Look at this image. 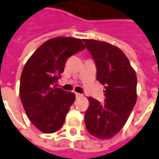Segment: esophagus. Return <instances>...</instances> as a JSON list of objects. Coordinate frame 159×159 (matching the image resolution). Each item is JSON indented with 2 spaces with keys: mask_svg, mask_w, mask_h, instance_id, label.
Segmentation results:
<instances>
[{
  "mask_svg": "<svg viewBox=\"0 0 159 159\" xmlns=\"http://www.w3.org/2000/svg\"><path fill=\"white\" fill-rule=\"evenodd\" d=\"M76 98H81V97H83V94H81L80 93H75Z\"/></svg>",
  "mask_w": 159,
  "mask_h": 159,
  "instance_id": "34e87169",
  "label": "esophagus"
}]
</instances>
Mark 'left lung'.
I'll list each match as a JSON object with an SVG mask.
<instances>
[{"label": "left lung", "mask_w": 159, "mask_h": 159, "mask_svg": "<svg viewBox=\"0 0 159 159\" xmlns=\"http://www.w3.org/2000/svg\"><path fill=\"white\" fill-rule=\"evenodd\" d=\"M95 62L97 80L104 85L105 103L89 97L84 114L89 133L109 139L123 129L137 101V75L119 47L104 41L83 40Z\"/></svg>", "instance_id": "left-lung-1"}]
</instances>
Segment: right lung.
<instances>
[{
    "mask_svg": "<svg viewBox=\"0 0 159 159\" xmlns=\"http://www.w3.org/2000/svg\"><path fill=\"white\" fill-rule=\"evenodd\" d=\"M80 39L51 38L43 43L25 63L20 83V98L27 116L40 132L60 129L75 94L56 87L66 60L84 50Z\"/></svg>",
    "mask_w": 159,
    "mask_h": 159,
    "instance_id": "right-lung-1",
    "label": "right lung"
}]
</instances>
